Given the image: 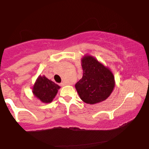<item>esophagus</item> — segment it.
Returning <instances> with one entry per match:
<instances>
[{"label": "esophagus", "instance_id": "1", "mask_svg": "<svg viewBox=\"0 0 149 149\" xmlns=\"http://www.w3.org/2000/svg\"><path fill=\"white\" fill-rule=\"evenodd\" d=\"M66 85V83H65V82H62V83L60 84L61 86H64V85Z\"/></svg>", "mask_w": 149, "mask_h": 149}]
</instances>
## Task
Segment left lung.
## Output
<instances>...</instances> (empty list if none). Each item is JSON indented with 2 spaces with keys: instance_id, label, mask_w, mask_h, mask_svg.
<instances>
[{
  "instance_id": "1",
  "label": "left lung",
  "mask_w": 149,
  "mask_h": 149,
  "mask_svg": "<svg viewBox=\"0 0 149 149\" xmlns=\"http://www.w3.org/2000/svg\"><path fill=\"white\" fill-rule=\"evenodd\" d=\"M83 77L75 87L80 99L89 104L103 102L115 87V78L109 68L96 58L86 54L81 59Z\"/></svg>"
}]
</instances>
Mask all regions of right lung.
<instances>
[{
    "label": "right lung",
    "instance_id": "add662e5",
    "mask_svg": "<svg viewBox=\"0 0 149 149\" xmlns=\"http://www.w3.org/2000/svg\"><path fill=\"white\" fill-rule=\"evenodd\" d=\"M60 87L49 80L45 76H39L34 83L32 92L34 97L40 100L42 103H50L57 95Z\"/></svg>",
    "mask_w": 149,
    "mask_h": 149
}]
</instances>
